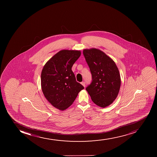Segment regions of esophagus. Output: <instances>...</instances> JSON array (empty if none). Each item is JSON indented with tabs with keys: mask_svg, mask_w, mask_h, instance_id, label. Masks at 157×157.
Listing matches in <instances>:
<instances>
[{
	"mask_svg": "<svg viewBox=\"0 0 157 157\" xmlns=\"http://www.w3.org/2000/svg\"><path fill=\"white\" fill-rule=\"evenodd\" d=\"M81 84L82 85H83V86L84 87H85V82H81Z\"/></svg>",
	"mask_w": 157,
	"mask_h": 157,
	"instance_id": "34e87169",
	"label": "esophagus"
}]
</instances>
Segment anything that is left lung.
<instances>
[{"mask_svg":"<svg viewBox=\"0 0 157 157\" xmlns=\"http://www.w3.org/2000/svg\"><path fill=\"white\" fill-rule=\"evenodd\" d=\"M83 53L92 74V82L86 90L96 105L103 108L108 106L119 93V70L114 61L98 49H85Z\"/></svg>","mask_w":157,"mask_h":157,"instance_id":"left-lung-1","label":"left lung"}]
</instances>
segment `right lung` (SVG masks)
<instances>
[{"instance_id": "add662e5", "label": "right lung", "mask_w": 157, "mask_h": 157, "mask_svg": "<svg viewBox=\"0 0 157 157\" xmlns=\"http://www.w3.org/2000/svg\"><path fill=\"white\" fill-rule=\"evenodd\" d=\"M81 51L63 50L47 62L41 75V88L47 100L54 107L65 110L74 102L83 85L76 81L72 67Z\"/></svg>"}]
</instances>
